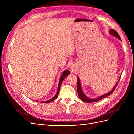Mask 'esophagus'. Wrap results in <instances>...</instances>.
<instances>
[{"label":"esophagus","instance_id":"1","mask_svg":"<svg viewBox=\"0 0 134 134\" xmlns=\"http://www.w3.org/2000/svg\"><path fill=\"white\" fill-rule=\"evenodd\" d=\"M71 70H72V69H71Z\"/></svg>","mask_w":134,"mask_h":134}]
</instances>
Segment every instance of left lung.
I'll return each instance as SVG.
<instances>
[{"label":"left lung","mask_w":134,"mask_h":134,"mask_svg":"<svg viewBox=\"0 0 134 134\" xmlns=\"http://www.w3.org/2000/svg\"><path fill=\"white\" fill-rule=\"evenodd\" d=\"M110 34L111 35H112L113 36H115V37H117L119 39H120V40H121L120 36L119 35V34L117 33V31H116L115 30H110ZM119 83V82H118ZM118 83H117V84L115 86V87H114V88H113V90L110 92H109L108 93H107V94H104L102 96H100L99 97H98V98H97L96 99H91L90 98H88V97L85 95L84 94V93L82 91V88H81V85H80V80H79V79L78 78V83H77V87H76V88H77V92H78V97L79 98L83 100V102H87V103H91V102H97V101H99V100L103 99V98H105V97H106L108 96H110L112 93H113V92L115 91V88H116L117 87V85L118 84Z\"/></svg>","instance_id":"left-lung-1"}]
</instances>
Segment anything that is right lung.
Here are the masks:
<instances>
[{
	"label": "right lung",
	"instance_id": "right-lung-1",
	"mask_svg": "<svg viewBox=\"0 0 134 134\" xmlns=\"http://www.w3.org/2000/svg\"><path fill=\"white\" fill-rule=\"evenodd\" d=\"M70 74V72L68 70H65L63 73L62 74V76H61L60 77V80H59V86H58V91H57V93H56V95L53 97V98H52L51 99H50V100H47V101H45V102H42V103H49V102H52V101H53L54 100H55L56 98H58V94H59V91H60V86H61V84H62V83L63 82V80L64 79V78H65V77L68 75L69 74Z\"/></svg>",
	"mask_w": 134,
	"mask_h": 134
}]
</instances>
